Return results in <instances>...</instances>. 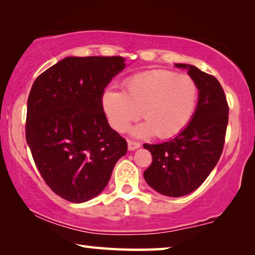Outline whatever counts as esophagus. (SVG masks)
I'll return each instance as SVG.
<instances>
[{"label":"esophagus","mask_w":255,"mask_h":255,"mask_svg":"<svg viewBox=\"0 0 255 255\" xmlns=\"http://www.w3.org/2000/svg\"><path fill=\"white\" fill-rule=\"evenodd\" d=\"M128 149H130V151H134V149L140 147V142H138L135 140H128Z\"/></svg>","instance_id":"34e87169"}]
</instances>
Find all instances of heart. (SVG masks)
Masks as SVG:
<instances>
[{
	"label": "heart",
	"mask_w": 255,
	"mask_h": 255,
	"mask_svg": "<svg viewBox=\"0 0 255 255\" xmlns=\"http://www.w3.org/2000/svg\"><path fill=\"white\" fill-rule=\"evenodd\" d=\"M198 100L193 78L166 69L140 73L124 82V92L108 88L102 108L110 127L124 131L142 114L145 124L134 128L135 135L153 133L159 138L175 135L189 124Z\"/></svg>",
	"instance_id": "heart-1"
}]
</instances>
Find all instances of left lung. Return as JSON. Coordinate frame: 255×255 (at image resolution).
I'll use <instances>...</instances> for the list:
<instances>
[{
    "label": "left lung",
    "instance_id": "obj_1",
    "mask_svg": "<svg viewBox=\"0 0 255 255\" xmlns=\"http://www.w3.org/2000/svg\"><path fill=\"white\" fill-rule=\"evenodd\" d=\"M186 68L198 87V103L189 124L175 138L161 144H144L152 163L144 172L149 187L170 197L197 189L217 165L225 142L229 104L218 80L193 65Z\"/></svg>",
    "mask_w": 255,
    "mask_h": 255
}]
</instances>
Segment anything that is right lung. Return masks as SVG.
Returning <instances> with one entry per match:
<instances>
[{"label": "right lung", "mask_w": 255, "mask_h": 255, "mask_svg": "<svg viewBox=\"0 0 255 255\" xmlns=\"http://www.w3.org/2000/svg\"><path fill=\"white\" fill-rule=\"evenodd\" d=\"M122 57H68L38 76L27 99L25 137L41 177L73 203L92 200L109 182L128 142L102 108Z\"/></svg>", "instance_id": "right-lung-1"}]
</instances>
